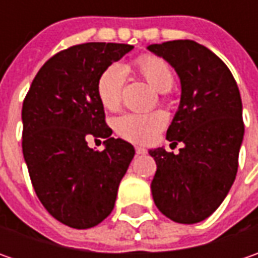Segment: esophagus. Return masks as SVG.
I'll return each instance as SVG.
<instances>
[{"label": "esophagus", "mask_w": 258, "mask_h": 258, "mask_svg": "<svg viewBox=\"0 0 258 258\" xmlns=\"http://www.w3.org/2000/svg\"><path fill=\"white\" fill-rule=\"evenodd\" d=\"M135 151H136V154L138 155L146 154V149H145V148H141V146H136V148H135Z\"/></svg>", "instance_id": "34e87169"}]
</instances>
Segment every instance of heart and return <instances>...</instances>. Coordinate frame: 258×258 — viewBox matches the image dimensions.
<instances>
[{
  "label": "heart",
  "mask_w": 258,
  "mask_h": 258,
  "mask_svg": "<svg viewBox=\"0 0 258 258\" xmlns=\"http://www.w3.org/2000/svg\"><path fill=\"white\" fill-rule=\"evenodd\" d=\"M134 70L158 92L172 89L173 72L168 61L155 54L139 55L134 61ZM124 70L122 66L110 64L100 72L96 80V96L106 110L114 112L122 104ZM166 124L164 112L124 113L113 122L114 132L129 142L146 145L154 142Z\"/></svg>",
  "instance_id": "heart-1"
}]
</instances>
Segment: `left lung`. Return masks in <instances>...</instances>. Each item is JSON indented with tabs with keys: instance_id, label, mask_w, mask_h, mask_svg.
Returning a JSON list of instances; mask_svg holds the SVG:
<instances>
[{
	"instance_id": "8db88e82",
	"label": "left lung",
	"mask_w": 258,
	"mask_h": 258,
	"mask_svg": "<svg viewBox=\"0 0 258 258\" xmlns=\"http://www.w3.org/2000/svg\"><path fill=\"white\" fill-rule=\"evenodd\" d=\"M148 48L172 66L182 86L166 139L183 148L178 155L149 151L156 162L155 205L175 223H200L220 207L237 175L244 135L240 90L223 60L192 40Z\"/></svg>"
}]
</instances>
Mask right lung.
Listing matches in <instances>:
<instances>
[{"instance_id": "1", "label": "right lung", "mask_w": 258, "mask_h": 258, "mask_svg": "<svg viewBox=\"0 0 258 258\" xmlns=\"http://www.w3.org/2000/svg\"><path fill=\"white\" fill-rule=\"evenodd\" d=\"M134 45L83 43L50 57L23 102V154L38 200L72 228H90L112 213L135 149L110 138L96 96L100 72ZM106 139L104 151L87 146Z\"/></svg>"}]
</instances>
